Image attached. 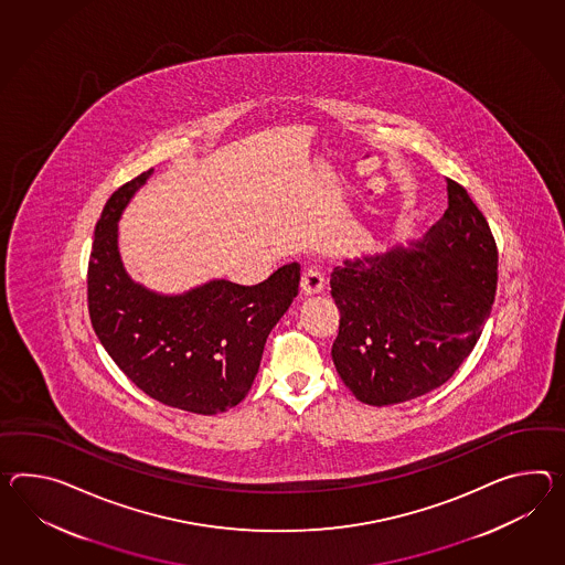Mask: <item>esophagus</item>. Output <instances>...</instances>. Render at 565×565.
<instances>
[{"label":"esophagus","instance_id":"esophagus-1","mask_svg":"<svg viewBox=\"0 0 565 565\" xmlns=\"http://www.w3.org/2000/svg\"><path fill=\"white\" fill-rule=\"evenodd\" d=\"M300 289H302L303 296H317L324 289V277L318 271L317 267L303 269Z\"/></svg>","mask_w":565,"mask_h":565}]
</instances>
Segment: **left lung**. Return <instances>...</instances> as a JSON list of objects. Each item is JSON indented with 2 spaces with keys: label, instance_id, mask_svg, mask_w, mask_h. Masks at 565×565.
Listing matches in <instances>:
<instances>
[{
  "label": "left lung",
  "instance_id": "8db88e82",
  "mask_svg": "<svg viewBox=\"0 0 565 565\" xmlns=\"http://www.w3.org/2000/svg\"><path fill=\"white\" fill-rule=\"evenodd\" d=\"M449 206L418 241L334 267L341 312L332 361L355 398L387 406L425 396L468 358L490 317L498 250L466 188L447 180Z\"/></svg>",
  "mask_w": 565,
  "mask_h": 565
}]
</instances>
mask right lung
Listing matches in <instances>:
<instances>
[{
	"label": "right lung",
	"mask_w": 565,
	"mask_h": 565,
	"mask_svg": "<svg viewBox=\"0 0 565 565\" xmlns=\"http://www.w3.org/2000/svg\"><path fill=\"white\" fill-rule=\"evenodd\" d=\"M152 173L111 193L97 221L87 274L92 324L145 394L188 413H224L247 396L269 332L298 296L300 265H284L257 286L210 279L163 294L138 284L120 255L118 222Z\"/></svg>",
	"instance_id": "obj_1"
}]
</instances>
